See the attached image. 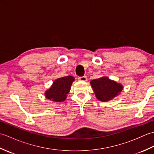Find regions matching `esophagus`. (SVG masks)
Listing matches in <instances>:
<instances>
[{"label": "esophagus", "mask_w": 154, "mask_h": 154, "mask_svg": "<svg viewBox=\"0 0 154 154\" xmlns=\"http://www.w3.org/2000/svg\"><path fill=\"white\" fill-rule=\"evenodd\" d=\"M78 79L81 81H86L87 80V78L86 76H83V77H80L78 78Z\"/></svg>", "instance_id": "1"}]
</instances>
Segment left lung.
I'll list each match as a JSON object with an SVG mask.
<instances>
[{"label":"left lung","mask_w":154,"mask_h":154,"mask_svg":"<svg viewBox=\"0 0 154 154\" xmlns=\"http://www.w3.org/2000/svg\"><path fill=\"white\" fill-rule=\"evenodd\" d=\"M90 83L97 99L103 102L113 99L123 89L122 85L110 80L107 77L92 80Z\"/></svg>","instance_id":"left-lung-1"}]
</instances>
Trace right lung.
<instances>
[{
	"label": "right lung",
	"mask_w": 154,
	"mask_h": 154,
	"mask_svg": "<svg viewBox=\"0 0 154 154\" xmlns=\"http://www.w3.org/2000/svg\"><path fill=\"white\" fill-rule=\"evenodd\" d=\"M74 81L75 78L72 76L58 78L54 81L50 89L45 91V97L54 102H63L66 99L67 94L69 92L71 84Z\"/></svg>",
	"instance_id": "obj_1"
}]
</instances>
